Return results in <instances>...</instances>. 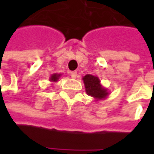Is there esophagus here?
Masks as SVG:
<instances>
[{"label":"esophagus","mask_w":154,"mask_h":154,"mask_svg":"<svg viewBox=\"0 0 154 154\" xmlns=\"http://www.w3.org/2000/svg\"><path fill=\"white\" fill-rule=\"evenodd\" d=\"M69 74H70V77L72 78H76V77H77V72L76 71H71Z\"/></svg>","instance_id":"1"}]
</instances>
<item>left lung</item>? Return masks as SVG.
I'll use <instances>...</instances> for the list:
<instances>
[{"instance_id":"left-lung-1","label":"left lung","mask_w":154,"mask_h":154,"mask_svg":"<svg viewBox=\"0 0 154 154\" xmlns=\"http://www.w3.org/2000/svg\"><path fill=\"white\" fill-rule=\"evenodd\" d=\"M83 81L85 88V92L88 95L92 96L95 101L104 100L108 97L109 93L101 84V80L98 77L87 74L83 77Z\"/></svg>"}]
</instances>
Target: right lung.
I'll list each match as a JSON object with an SVG mask.
<instances>
[{
  "mask_svg": "<svg viewBox=\"0 0 154 154\" xmlns=\"http://www.w3.org/2000/svg\"><path fill=\"white\" fill-rule=\"evenodd\" d=\"M62 76V74H58V73H54V74H52L51 77H50V81L53 84V83H56V82H58V80H59V78Z\"/></svg>",
  "mask_w": 154,
  "mask_h": 154,
  "instance_id": "1",
  "label": "right lung"
}]
</instances>
